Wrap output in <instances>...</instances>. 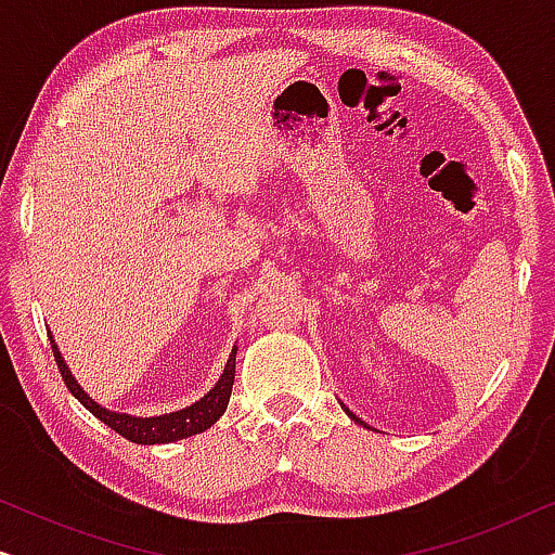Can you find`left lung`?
<instances>
[{
  "label": "left lung",
  "instance_id": "1",
  "mask_svg": "<svg viewBox=\"0 0 555 555\" xmlns=\"http://www.w3.org/2000/svg\"><path fill=\"white\" fill-rule=\"evenodd\" d=\"M344 412H346V414H348V416H351V420H353V422H356V424H361V427H366V424H363V422H361V420H359V416H356V414H353V412H348V409H346V406H344Z\"/></svg>",
  "mask_w": 555,
  "mask_h": 555
}]
</instances>
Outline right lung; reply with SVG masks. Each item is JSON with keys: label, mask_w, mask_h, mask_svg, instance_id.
Instances as JSON below:
<instances>
[{"label": "right lung", "mask_w": 555, "mask_h": 555, "mask_svg": "<svg viewBox=\"0 0 555 555\" xmlns=\"http://www.w3.org/2000/svg\"><path fill=\"white\" fill-rule=\"evenodd\" d=\"M52 344V353H55L57 369L63 374V382L75 399L80 401L82 406L88 409L90 414L98 416L103 424H108L113 431H118L120 437H126L128 442L135 444H169V442H179V439L194 437L199 431H207L211 424H215L219 416L224 414L227 404H230V393H232V384H234V356H237V346H232L230 359H227V366L219 376V382L211 386V389L204 393L199 401H194L192 406L179 409V412H169V414H158V416H133V414H124V412H111L98 404L93 397H88V391L80 389V384L75 382L73 371L67 369V363L60 353V348L55 344V338L50 336Z\"/></svg>", "instance_id": "right-lung-1"}]
</instances>
